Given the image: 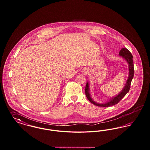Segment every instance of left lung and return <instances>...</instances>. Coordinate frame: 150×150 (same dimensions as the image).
Returning a JSON list of instances; mask_svg holds the SVG:
<instances>
[{
  "instance_id": "left-lung-1",
  "label": "left lung",
  "mask_w": 150,
  "mask_h": 150,
  "mask_svg": "<svg viewBox=\"0 0 150 150\" xmlns=\"http://www.w3.org/2000/svg\"><path fill=\"white\" fill-rule=\"evenodd\" d=\"M119 55L120 56L123 57L125 59H126L129 64V79H127V81L126 83L125 86L124 87L122 91L119 93V95H117L116 97L112 98V100H111L109 102L107 103H103V104H100V103H96L95 101H93V100H92V98H91V97L90 96L89 85H88V83H87L86 85V86H85V95H86L88 100L91 103H93V105H96L98 106H100V107H109V106H113V105L119 103V102L124 98V96L126 95V93L129 91L130 86H131V83L132 80L134 78V62H133V57H132V55L131 53V52H129L127 49H126L125 47L122 48L120 50V52H119Z\"/></svg>"
}]
</instances>
